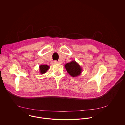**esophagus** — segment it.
Returning a JSON list of instances; mask_svg holds the SVG:
<instances>
[{
	"label": "esophagus",
	"mask_w": 125,
	"mask_h": 125,
	"mask_svg": "<svg viewBox=\"0 0 125 125\" xmlns=\"http://www.w3.org/2000/svg\"><path fill=\"white\" fill-rule=\"evenodd\" d=\"M54 64H58V62L56 61H54Z\"/></svg>",
	"instance_id": "obj_1"
}]
</instances>
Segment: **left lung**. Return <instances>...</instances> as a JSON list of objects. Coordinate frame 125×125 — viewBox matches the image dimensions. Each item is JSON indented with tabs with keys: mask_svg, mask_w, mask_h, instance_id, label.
<instances>
[{
	"mask_svg": "<svg viewBox=\"0 0 125 125\" xmlns=\"http://www.w3.org/2000/svg\"><path fill=\"white\" fill-rule=\"evenodd\" d=\"M65 66L67 72L72 77L78 76L81 73L82 69L75 61L67 63Z\"/></svg>",
	"mask_w": 125,
	"mask_h": 125,
	"instance_id": "1",
	"label": "left lung"
}]
</instances>
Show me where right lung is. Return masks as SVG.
<instances>
[{"mask_svg":"<svg viewBox=\"0 0 125 125\" xmlns=\"http://www.w3.org/2000/svg\"><path fill=\"white\" fill-rule=\"evenodd\" d=\"M49 67L46 65H41L40 66V70L41 74H44L45 73H46L47 70L48 69Z\"/></svg>","mask_w":125,"mask_h":125,"instance_id":"1","label":"right lung"}]
</instances>
